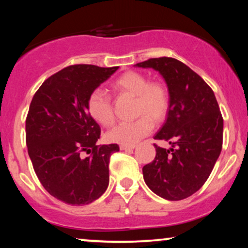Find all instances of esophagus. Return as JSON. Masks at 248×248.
I'll return each mask as SVG.
<instances>
[{
	"label": "esophagus",
	"instance_id": "34e87169",
	"mask_svg": "<svg viewBox=\"0 0 248 248\" xmlns=\"http://www.w3.org/2000/svg\"><path fill=\"white\" fill-rule=\"evenodd\" d=\"M134 148H135V145H124V144H121V145H120L121 150H125V151H127V150H133Z\"/></svg>",
	"mask_w": 248,
	"mask_h": 248
}]
</instances>
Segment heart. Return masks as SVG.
<instances>
[{"label": "heart", "instance_id": "1", "mask_svg": "<svg viewBox=\"0 0 248 248\" xmlns=\"http://www.w3.org/2000/svg\"><path fill=\"white\" fill-rule=\"evenodd\" d=\"M116 93H126L135 97L134 111L137 116L133 122L118 124L107 134L108 141L113 143L134 145L150 133L155 122L165 120L169 108V94L166 87L158 81H149L144 74L128 71L115 79L110 84ZM88 113L103 126H111L115 116L110 98L105 91L94 89L87 100Z\"/></svg>", "mask_w": 248, "mask_h": 248}]
</instances>
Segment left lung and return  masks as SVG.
<instances>
[{
	"instance_id": "8db88e82",
	"label": "left lung",
	"mask_w": 248,
	"mask_h": 248,
	"mask_svg": "<svg viewBox=\"0 0 248 248\" xmlns=\"http://www.w3.org/2000/svg\"><path fill=\"white\" fill-rule=\"evenodd\" d=\"M154 69L168 88L169 108L155 140V158L142 168L145 184L169 201L184 200L202 187L211 174L222 148L223 120L216 96L205 81L181 61L150 59L135 64Z\"/></svg>"
}]
</instances>
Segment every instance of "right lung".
<instances>
[{"mask_svg":"<svg viewBox=\"0 0 248 248\" xmlns=\"http://www.w3.org/2000/svg\"><path fill=\"white\" fill-rule=\"evenodd\" d=\"M118 66L71 65L53 74L37 90L26 120V142L37 177L60 201L89 204L109 183V158L117 144L97 145L100 127L88 113L91 91ZM82 151L91 153L81 158Z\"/></svg>","mask_w":248,"mask_h":248,"instance_id":"right-lung-1","label":"right lung"}]
</instances>
